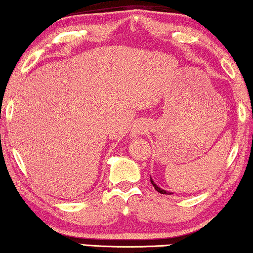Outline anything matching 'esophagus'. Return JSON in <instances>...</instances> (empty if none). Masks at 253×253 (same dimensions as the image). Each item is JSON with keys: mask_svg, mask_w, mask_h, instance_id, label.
<instances>
[{"mask_svg": "<svg viewBox=\"0 0 253 253\" xmlns=\"http://www.w3.org/2000/svg\"><path fill=\"white\" fill-rule=\"evenodd\" d=\"M147 129H149V126H147L146 122H144V121H137L132 126V127H131L130 136L132 138H136V137H138L145 132Z\"/></svg>", "mask_w": 253, "mask_h": 253, "instance_id": "obj_1", "label": "esophagus"}]
</instances>
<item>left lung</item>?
<instances>
[{"mask_svg":"<svg viewBox=\"0 0 253 253\" xmlns=\"http://www.w3.org/2000/svg\"><path fill=\"white\" fill-rule=\"evenodd\" d=\"M150 180H151V183H152L153 185V187H155V189L157 192H159V193H162V194H167V195H170V194H173L172 192H169V191H165V189H163V188H160V187L157 185V183L153 181V179L152 178H150Z\"/></svg>","mask_w":253,"mask_h":253,"instance_id":"1","label":"left lung"}]
</instances>
